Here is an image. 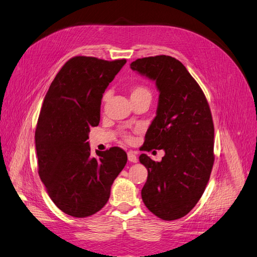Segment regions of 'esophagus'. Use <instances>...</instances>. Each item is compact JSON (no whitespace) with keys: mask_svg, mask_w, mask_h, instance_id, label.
<instances>
[{"mask_svg":"<svg viewBox=\"0 0 257 257\" xmlns=\"http://www.w3.org/2000/svg\"><path fill=\"white\" fill-rule=\"evenodd\" d=\"M127 159L130 162L132 163H137V157L133 153V152H127Z\"/></svg>","mask_w":257,"mask_h":257,"instance_id":"34e87169","label":"esophagus"}]
</instances>
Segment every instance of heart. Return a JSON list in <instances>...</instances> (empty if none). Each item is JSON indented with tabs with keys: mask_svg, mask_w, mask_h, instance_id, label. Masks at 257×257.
<instances>
[{
	"mask_svg": "<svg viewBox=\"0 0 257 257\" xmlns=\"http://www.w3.org/2000/svg\"><path fill=\"white\" fill-rule=\"evenodd\" d=\"M130 94H131V100L142 99V98H148V99L151 100V98H152L151 90L148 87H146V85H143V84L133 85V87L131 88ZM107 97H108V94H107V93H105L104 96H103L104 102L107 99ZM126 139H127V141H131V136H126Z\"/></svg>",
	"mask_w": 257,
	"mask_h": 257,
	"instance_id": "1",
	"label": "heart"
}]
</instances>
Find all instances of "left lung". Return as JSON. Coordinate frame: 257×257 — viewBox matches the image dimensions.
<instances>
[{
  "mask_svg": "<svg viewBox=\"0 0 257 257\" xmlns=\"http://www.w3.org/2000/svg\"><path fill=\"white\" fill-rule=\"evenodd\" d=\"M131 68L155 81L160 93L157 115L147 131L143 150L165 152L161 162H154L145 153L139 157L148 170L142 198L160 219H180L198 203L211 174V111L198 83L177 59H137Z\"/></svg>",
  "mask_w": 257,
  "mask_h": 257,
  "instance_id": "left-lung-1",
  "label": "left lung"
}]
</instances>
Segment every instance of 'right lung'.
Returning <instances> with one entry per match:
<instances>
[{"mask_svg":"<svg viewBox=\"0 0 257 257\" xmlns=\"http://www.w3.org/2000/svg\"><path fill=\"white\" fill-rule=\"evenodd\" d=\"M125 63V59L72 58L45 96L35 131L38 174L54 205L68 215L99 211L127 162L118 147L92 157L87 142L90 128L99 123L104 92Z\"/></svg>","mask_w":257,"mask_h":257,"instance_id":"add662e5","label":"right lung"}]
</instances>
